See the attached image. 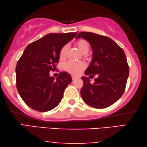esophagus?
Instances as JSON below:
<instances>
[{"instance_id": "34e87169", "label": "esophagus", "mask_w": 147, "mask_h": 147, "mask_svg": "<svg viewBox=\"0 0 147 147\" xmlns=\"http://www.w3.org/2000/svg\"><path fill=\"white\" fill-rule=\"evenodd\" d=\"M76 78H78V77H76V76H72V80H75Z\"/></svg>"}]
</instances>
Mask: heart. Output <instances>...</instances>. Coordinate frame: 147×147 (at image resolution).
<instances>
[{
	"label": "heart",
	"mask_w": 147,
	"mask_h": 147,
	"mask_svg": "<svg viewBox=\"0 0 147 147\" xmlns=\"http://www.w3.org/2000/svg\"><path fill=\"white\" fill-rule=\"evenodd\" d=\"M76 45L77 46V47L79 49V50L80 51V52L83 54H87L88 53L89 50H90V45L88 42L86 40L84 39H80L79 40H78L76 42ZM68 50V46L67 45H64L62 47L61 49L60 50L59 52V57L61 59H64L65 58L67 52ZM86 67L85 63H84L82 62L80 63H74L71 61L67 62L64 65V68L66 71L69 72L70 74H79V72L84 69Z\"/></svg>",
	"instance_id": "obj_1"
}]
</instances>
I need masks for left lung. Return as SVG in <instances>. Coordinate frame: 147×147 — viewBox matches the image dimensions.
<instances>
[{
	"label": "left lung",
	"instance_id": "1",
	"mask_svg": "<svg viewBox=\"0 0 147 147\" xmlns=\"http://www.w3.org/2000/svg\"><path fill=\"white\" fill-rule=\"evenodd\" d=\"M80 38L88 42L92 50V61L85 75L90 76V78L97 76L93 84L88 78L82 77L84 82L80 91L82 98L92 107H108L122 96L126 86L129 66L124 51L107 36L82 32L76 38Z\"/></svg>",
	"mask_w": 147,
	"mask_h": 147
}]
</instances>
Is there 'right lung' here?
Returning a JSON list of instances; mask_svg holds the SVG:
<instances>
[{
    "label": "right lung",
    "mask_w": 147,
    "mask_h": 147,
    "mask_svg": "<svg viewBox=\"0 0 147 147\" xmlns=\"http://www.w3.org/2000/svg\"><path fill=\"white\" fill-rule=\"evenodd\" d=\"M77 32L51 33L30 44L17 63L16 86L23 100L38 111L52 110L59 104L65 89L71 82L67 72H60L56 79L50 71L55 69L61 48Z\"/></svg>",
    "instance_id": "obj_1"
}]
</instances>
